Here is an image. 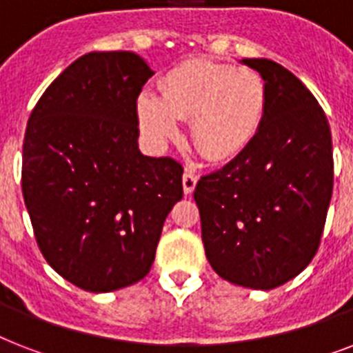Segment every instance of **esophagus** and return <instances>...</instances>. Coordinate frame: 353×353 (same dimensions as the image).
<instances>
[{"mask_svg":"<svg viewBox=\"0 0 353 353\" xmlns=\"http://www.w3.org/2000/svg\"><path fill=\"white\" fill-rule=\"evenodd\" d=\"M196 183H198V176H196L194 172L187 170L185 174H183V190H185V194H187V196H190V194L194 192Z\"/></svg>","mask_w":353,"mask_h":353,"instance_id":"1","label":"esophagus"}]
</instances>
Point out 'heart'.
Returning a JSON list of instances; mask_svg holds the SVG:
<instances>
[{
  "label": "heart",
  "mask_w": 353,
  "mask_h": 353,
  "mask_svg": "<svg viewBox=\"0 0 353 353\" xmlns=\"http://www.w3.org/2000/svg\"><path fill=\"white\" fill-rule=\"evenodd\" d=\"M135 112L143 133L155 144L176 139L179 119L190 117L196 148L210 161H231L262 130L265 85L252 69L192 58L163 77L161 95L141 91Z\"/></svg>",
  "instance_id": "b5f03b06"
}]
</instances>
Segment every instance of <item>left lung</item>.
I'll list each match as a JSON object with an SVG mask.
<instances>
[{
    "instance_id": "left-lung-1",
    "label": "left lung",
    "mask_w": 353,
    "mask_h": 353,
    "mask_svg": "<svg viewBox=\"0 0 353 353\" xmlns=\"http://www.w3.org/2000/svg\"><path fill=\"white\" fill-rule=\"evenodd\" d=\"M265 85L254 143L203 176L194 199L207 260L221 279L273 290L312 262L334 190L332 132L306 85L280 63L243 58Z\"/></svg>"
}]
</instances>
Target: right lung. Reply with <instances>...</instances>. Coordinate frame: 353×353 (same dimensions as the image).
Wrapping results in <instances>:
<instances>
[{"label": "right lung", "instance_id": "right-lung-1", "mask_svg": "<svg viewBox=\"0 0 353 353\" xmlns=\"http://www.w3.org/2000/svg\"><path fill=\"white\" fill-rule=\"evenodd\" d=\"M152 74L135 52H88L27 122L21 190L36 241L60 276L91 293L148 274L183 198V166L139 150L135 102Z\"/></svg>", "mask_w": 353, "mask_h": 353}]
</instances>
